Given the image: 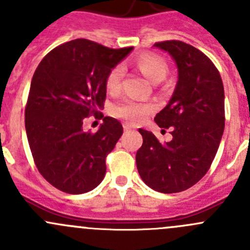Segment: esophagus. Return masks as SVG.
<instances>
[{"mask_svg":"<svg viewBox=\"0 0 250 250\" xmlns=\"http://www.w3.org/2000/svg\"><path fill=\"white\" fill-rule=\"evenodd\" d=\"M123 128H125V132H128V130H132L134 127H133V125H123Z\"/></svg>","mask_w":250,"mask_h":250,"instance_id":"34e87169","label":"esophagus"}]
</instances>
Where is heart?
<instances>
[{
    "mask_svg": "<svg viewBox=\"0 0 250 250\" xmlns=\"http://www.w3.org/2000/svg\"><path fill=\"white\" fill-rule=\"evenodd\" d=\"M137 66L146 77L153 83H158L165 80L167 75V64L162 58L155 54H144L137 60ZM125 70L121 65L113 67L106 77V89L110 93H117L121 89ZM152 107L147 104H141L127 100L113 107V113L118 117H122L130 122H141L148 113L151 112Z\"/></svg>",
    "mask_w": 250,
    "mask_h": 250,
    "instance_id": "1",
    "label": "heart"
}]
</instances>
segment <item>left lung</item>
I'll return each instance as SVG.
<instances>
[{"mask_svg": "<svg viewBox=\"0 0 250 250\" xmlns=\"http://www.w3.org/2000/svg\"><path fill=\"white\" fill-rule=\"evenodd\" d=\"M153 47L167 52L178 67L172 98L155 117L158 127L172 128L173 139L161 144L140 128L143 145L135 160L148 188L175 193L188 190L208 172L225 127V94L218 69L197 48L181 41Z\"/></svg>", "mask_w": 250, "mask_h": 250, "instance_id": "left-lung-1", "label": "left lung"}]
</instances>
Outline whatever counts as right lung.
Here are the masks:
<instances>
[{"instance_id":"1","label":"right lung","mask_w":250,"mask_h":250,"mask_svg":"<svg viewBox=\"0 0 250 250\" xmlns=\"http://www.w3.org/2000/svg\"><path fill=\"white\" fill-rule=\"evenodd\" d=\"M132 50L78 39L50 50L35 71L25 109L27 140L39 172L62 192L85 193L104 179L123 127L106 116L89 133L83 121L104 107L107 75Z\"/></svg>"}]
</instances>
